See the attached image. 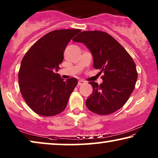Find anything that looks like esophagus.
I'll return each instance as SVG.
<instances>
[{"instance_id": "esophagus-1", "label": "esophagus", "mask_w": 158, "mask_h": 158, "mask_svg": "<svg viewBox=\"0 0 158 158\" xmlns=\"http://www.w3.org/2000/svg\"><path fill=\"white\" fill-rule=\"evenodd\" d=\"M85 81H79L78 83H77V85H84V84H85Z\"/></svg>"}]
</instances>
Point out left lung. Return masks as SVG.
<instances>
[{
  "label": "left lung",
  "instance_id": "8db88e82",
  "mask_svg": "<svg viewBox=\"0 0 158 158\" xmlns=\"http://www.w3.org/2000/svg\"><path fill=\"white\" fill-rule=\"evenodd\" d=\"M73 41L83 43L88 47L94 58V68L104 73L100 85L89 82L93 93L85 101L86 106L98 115L118 111L128 101L137 80L133 59L115 39L106 32L82 31Z\"/></svg>",
  "mask_w": 158,
  "mask_h": 158
}]
</instances>
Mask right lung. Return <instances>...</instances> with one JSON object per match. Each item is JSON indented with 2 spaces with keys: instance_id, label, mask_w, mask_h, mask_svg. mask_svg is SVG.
I'll return each instance as SVG.
<instances>
[{
  "instance_id": "obj_1",
  "label": "right lung",
  "mask_w": 158,
  "mask_h": 158,
  "mask_svg": "<svg viewBox=\"0 0 158 158\" xmlns=\"http://www.w3.org/2000/svg\"><path fill=\"white\" fill-rule=\"evenodd\" d=\"M81 29L55 30L32 45L21 62L19 88L27 104L39 115L55 116L64 110L77 80L55 73L68 42Z\"/></svg>"
}]
</instances>
